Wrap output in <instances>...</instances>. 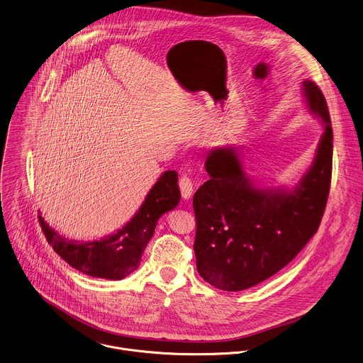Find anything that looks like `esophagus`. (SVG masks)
Instances as JSON below:
<instances>
[{
  "label": "esophagus",
  "mask_w": 363,
  "mask_h": 363,
  "mask_svg": "<svg viewBox=\"0 0 363 363\" xmlns=\"http://www.w3.org/2000/svg\"><path fill=\"white\" fill-rule=\"evenodd\" d=\"M179 189H181V195L184 199H191L192 194H194V184H192V179L186 175H182L179 178Z\"/></svg>",
  "instance_id": "obj_1"
}]
</instances>
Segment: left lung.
<instances>
[{
    "mask_svg": "<svg viewBox=\"0 0 363 363\" xmlns=\"http://www.w3.org/2000/svg\"><path fill=\"white\" fill-rule=\"evenodd\" d=\"M308 109L324 126L315 158L291 189L257 188L234 147L209 152L211 175L194 196L199 275L212 286L238 291L286 267L317 233L333 172V128L325 98L315 82L303 81Z\"/></svg>",
    "mask_w": 363,
    "mask_h": 363,
    "instance_id": "obj_1",
    "label": "left lung"
}]
</instances>
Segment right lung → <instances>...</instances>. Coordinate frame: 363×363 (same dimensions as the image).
Returning a JSON list of instances; mask_svg holds the SVG:
<instances>
[{"label":"right lung","instance_id":"obj_1","mask_svg":"<svg viewBox=\"0 0 363 363\" xmlns=\"http://www.w3.org/2000/svg\"><path fill=\"white\" fill-rule=\"evenodd\" d=\"M179 199L178 174L165 171L150 189L132 220L101 240L86 242L69 240L53 230L40 215L39 223L49 244L69 265L94 278L119 281L139 268L158 218L175 209Z\"/></svg>","mask_w":363,"mask_h":363}]
</instances>
